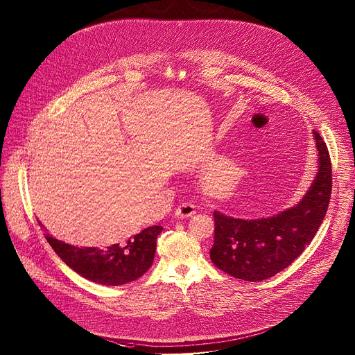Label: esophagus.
<instances>
[{"instance_id":"1","label":"esophagus","mask_w":355,"mask_h":355,"mask_svg":"<svg viewBox=\"0 0 355 355\" xmlns=\"http://www.w3.org/2000/svg\"><path fill=\"white\" fill-rule=\"evenodd\" d=\"M195 213H196V209H195V205H192V203H181L175 209V216H178V218H187Z\"/></svg>"}]
</instances>
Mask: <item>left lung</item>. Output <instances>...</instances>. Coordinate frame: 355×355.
Wrapping results in <instances>:
<instances>
[{
    "label": "left lung",
    "instance_id": "1",
    "mask_svg": "<svg viewBox=\"0 0 355 355\" xmlns=\"http://www.w3.org/2000/svg\"><path fill=\"white\" fill-rule=\"evenodd\" d=\"M314 133L318 150V173L295 206L270 218L237 219L215 211L214 265L232 277L262 282L288 268L314 239L329 206L332 164L322 137Z\"/></svg>",
    "mask_w": 355,
    "mask_h": 355
}]
</instances>
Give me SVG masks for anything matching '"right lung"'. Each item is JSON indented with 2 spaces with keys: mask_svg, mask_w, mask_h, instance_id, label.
Wrapping results in <instances>:
<instances>
[{
  "mask_svg": "<svg viewBox=\"0 0 355 355\" xmlns=\"http://www.w3.org/2000/svg\"><path fill=\"white\" fill-rule=\"evenodd\" d=\"M163 227L153 225L108 247H73L45 233V239L73 272L93 283L116 286L144 276L153 263L156 239Z\"/></svg>",
  "mask_w": 355,
  "mask_h": 355,
  "instance_id": "obj_1",
  "label": "right lung"
}]
</instances>
